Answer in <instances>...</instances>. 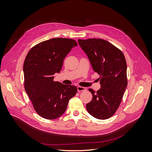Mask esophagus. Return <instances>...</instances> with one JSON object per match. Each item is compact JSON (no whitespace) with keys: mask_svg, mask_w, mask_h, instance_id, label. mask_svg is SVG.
I'll list each match as a JSON object with an SVG mask.
<instances>
[{"mask_svg":"<svg viewBox=\"0 0 152 152\" xmlns=\"http://www.w3.org/2000/svg\"><path fill=\"white\" fill-rule=\"evenodd\" d=\"M86 90V88L84 87H81V86H78L77 87V91L78 92H81V91H84Z\"/></svg>","mask_w":152,"mask_h":152,"instance_id":"obj_1","label":"esophagus"}]
</instances>
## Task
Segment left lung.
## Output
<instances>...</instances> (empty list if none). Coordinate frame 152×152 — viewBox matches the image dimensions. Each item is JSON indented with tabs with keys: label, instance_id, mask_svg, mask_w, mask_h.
Returning <instances> with one entry per match:
<instances>
[{
	"label": "left lung",
	"instance_id": "1",
	"mask_svg": "<svg viewBox=\"0 0 152 152\" xmlns=\"http://www.w3.org/2000/svg\"><path fill=\"white\" fill-rule=\"evenodd\" d=\"M78 42L100 77V89L95 92L89 89L93 99L86 104L87 110L96 118L107 119L116 112L127 86L125 56L118 48L102 39H79Z\"/></svg>",
	"mask_w": 152,
	"mask_h": 152
}]
</instances>
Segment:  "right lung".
<instances>
[{
  "instance_id": "obj_1",
  "label": "right lung",
  "mask_w": 152,
  "mask_h": 152,
  "mask_svg": "<svg viewBox=\"0 0 152 152\" xmlns=\"http://www.w3.org/2000/svg\"><path fill=\"white\" fill-rule=\"evenodd\" d=\"M77 45L73 39H51L34 45L25 58V89L35 111L45 119L62 115L69 100L77 93L76 86L54 80V74L60 72L64 59Z\"/></svg>"
}]
</instances>
